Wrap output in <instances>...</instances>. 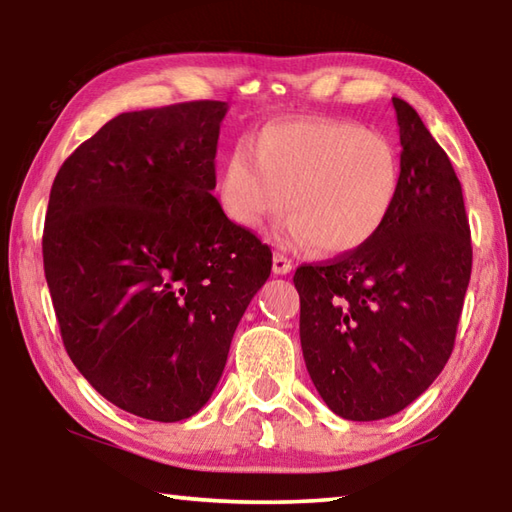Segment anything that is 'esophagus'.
<instances>
[{
    "instance_id": "esophagus-1",
    "label": "esophagus",
    "mask_w": 512,
    "mask_h": 512,
    "mask_svg": "<svg viewBox=\"0 0 512 512\" xmlns=\"http://www.w3.org/2000/svg\"><path fill=\"white\" fill-rule=\"evenodd\" d=\"M291 268H293V264L287 255L273 253V273L275 275H287V273H291Z\"/></svg>"
}]
</instances>
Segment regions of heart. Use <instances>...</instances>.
I'll list each match as a JSON object with an SVG mask.
<instances>
[{
	"mask_svg": "<svg viewBox=\"0 0 512 512\" xmlns=\"http://www.w3.org/2000/svg\"><path fill=\"white\" fill-rule=\"evenodd\" d=\"M400 180V153L386 135L341 119H282L232 146L216 198L221 212L250 232L287 203L293 216L284 237L291 244L343 255L381 230Z\"/></svg>",
	"mask_w": 512,
	"mask_h": 512,
	"instance_id": "1",
	"label": "heart"
}]
</instances>
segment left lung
Listing matches in <instances>:
<instances>
[{
  "label": "left lung",
  "mask_w": 512,
  "mask_h": 512,
  "mask_svg": "<svg viewBox=\"0 0 512 512\" xmlns=\"http://www.w3.org/2000/svg\"><path fill=\"white\" fill-rule=\"evenodd\" d=\"M400 194L368 244L298 266L300 343L318 395L345 420L400 413L454 350L472 273L463 189L418 112L393 97Z\"/></svg>",
  "instance_id": "1"
}]
</instances>
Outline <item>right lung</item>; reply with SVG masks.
Here are the masks:
<instances>
[{
    "label": "right lung",
    "instance_id": "obj_1",
    "mask_svg": "<svg viewBox=\"0 0 512 512\" xmlns=\"http://www.w3.org/2000/svg\"><path fill=\"white\" fill-rule=\"evenodd\" d=\"M225 112H121L51 185L42 259L65 350L94 391L146 420L203 409L271 275V248L212 196Z\"/></svg>",
    "mask_w": 512,
    "mask_h": 512
}]
</instances>
